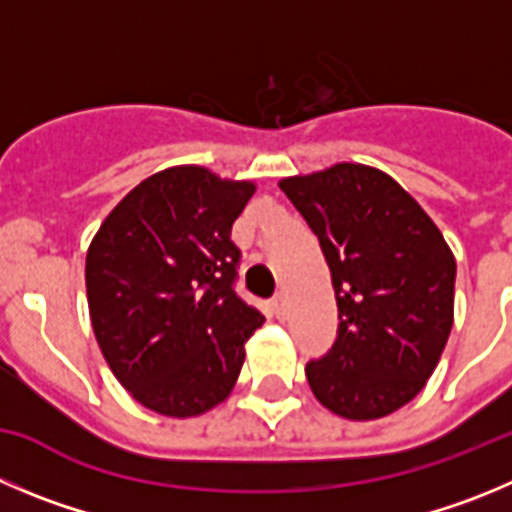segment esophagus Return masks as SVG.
Segmentation results:
<instances>
[{
    "mask_svg": "<svg viewBox=\"0 0 512 512\" xmlns=\"http://www.w3.org/2000/svg\"><path fill=\"white\" fill-rule=\"evenodd\" d=\"M270 305H272V313H275V318H278V321H283L285 315H288V303H285L283 295H275Z\"/></svg>",
    "mask_w": 512,
    "mask_h": 512,
    "instance_id": "1",
    "label": "esophagus"
}]
</instances>
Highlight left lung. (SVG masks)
I'll list each match as a JSON object with an SVG mask.
<instances>
[{
    "mask_svg": "<svg viewBox=\"0 0 512 512\" xmlns=\"http://www.w3.org/2000/svg\"><path fill=\"white\" fill-rule=\"evenodd\" d=\"M280 189L331 267L338 336L305 366L315 399L356 422L409 404L437 369L455 318L457 262L429 214L389 174L336 164Z\"/></svg>",
    "mask_w": 512,
    "mask_h": 512,
    "instance_id": "8db88e82",
    "label": "left lung"
}]
</instances>
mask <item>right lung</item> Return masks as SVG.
<instances>
[{"mask_svg": "<svg viewBox=\"0 0 512 512\" xmlns=\"http://www.w3.org/2000/svg\"><path fill=\"white\" fill-rule=\"evenodd\" d=\"M252 181L202 166L148 176L100 224L85 257L90 323L123 389L164 417L222 404L265 323L234 293L232 224Z\"/></svg>", "mask_w": 512, "mask_h": 512, "instance_id": "obj_1", "label": "right lung"}]
</instances>
